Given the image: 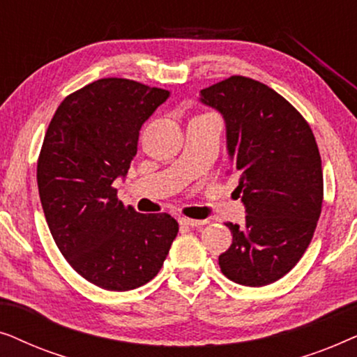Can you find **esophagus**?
<instances>
[{"label":"esophagus","instance_id":"esophagus-1","mask_svg":"<svg viewBox=\"0 0 357 357\" xmlns=\"http://www.w3.org/2000/svg\"><path fill=\"white\" fill-rule=\"evenodd\" d=\"M178 222L182 224V226H187V227H199V226H204L206 221H198V219H190V218H180Z\"/></svg>","mask_w":357,"mask_h":357}]
</instances>
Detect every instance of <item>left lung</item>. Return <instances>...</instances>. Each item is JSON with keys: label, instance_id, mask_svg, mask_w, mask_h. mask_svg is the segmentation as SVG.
<instances>
[{"label": "left lung", "instance_id": "obj_1", "mask_svg": "<svg viewBox=\"0 0 357 357\" xmlns=\"http://www.w3.org/2000/svg\"><path fill=\"white\" fill-rule=\"evenodd\" d=\"M199 96L226 123L247 213L243 226L226 224L232 243L219 266L237 284H271L301 260L320 218L324 172L315 136L284 97L250 77L231 76Z\"/></svg>", "mask_w": 357, "mask_h": 357}]
</instances>
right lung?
Returning <instances> with one entry per match:
<instances>
[{"mask_svg":"<svg viewBox=\"0 0 357 357\" xmlns=\"http://www.w3.org/2000/svg\"><path fill=\"white\" fill-rule=\"evenodd\" d=\"M169 91L105 77L73 92L48 125L37 162L38 195L53 241L73 270L107 291H130L158 275L178 224L167 213L123 206L139 130Z\"/></svg>","mask_w":357,"mask_h":357,"instance_id":"1","label":"right lung"}]
</instances>
